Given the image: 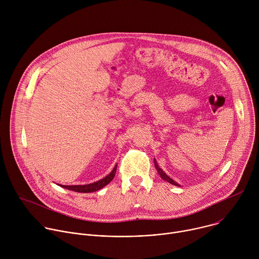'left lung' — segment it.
Masks as SVG:
<instances>
[{"label":"left lung","mask_w":259,"mask_h":259,"mask_svg":"<svg viewBox=\"0 0 259 259\" xmlns=\"http://www.w3.org/2000/svg\"><path fill=\"white\" fill-rule=\"evenodd\" d=\"M155 167H156V169L158 170V172H159V174L161 175V177H162V179H164V180H166V181H168L169 183H172V184H174V186H178V183H176L174 180H172L169 176H167L164 172H163V170L158 166V164H157V162L155 161ZM179 187V186H178Z\"/></svg>","instance_id":"obj_1"}]
</instances>
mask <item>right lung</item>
<instances>
[{
	"instance_id": "right-lung-1",
	"label": "right lung",
	"mask_w": 259,
	"mask_h": 259,
	"mask_svg": "<svg viewBox=\"0 0 259 259\" xmlns=\"http://www.w3.org/2000/svg\"><path fill=\"white\" fill-rule=\"evenodd\" d=\"M116 171H117V165L115 166L113 171L110 172L107 176H105L104 178H102L101 180H98L96 182H93V183H90V184H85V186H60V187H63L64 189H67V190L73 191V192H77V193L96 192V191L102 189L103 187H105L107 183H109L110 181L113 180V178L115 177Z\"/></svg>"
}]
</instances>
